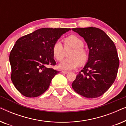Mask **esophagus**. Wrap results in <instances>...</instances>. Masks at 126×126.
<instances>
[{"instance_id":"obj_1","label":"esophagus","mask_w":126,"mask_h":126,"mask_svg":"<svg viewBox=\"0 0 126 126\" xmlns=\"http://www.w3.org/2000/svg\"><path fill=\"white\" fill-rule=\"evenodd\" d=\"M62 73H63V74H66L69 73V72L68 71H65V70H62Z\"/></svg>"}]
</instances>
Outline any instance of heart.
<instances>
[{"label":"heart","mask_w":126,"mask_h":126,"mask_svg":"<svg viewBox=\"0 0 126 126\" xmlns=\"http://www.w3.org/2000/svg\"><path fill=\"white\" fill-rule=\"evenodd\" d=\"M84 41L76 35H70L64 39V48L60 41L53 44L51 52L53 57L57 61H61L65 57L66 52L71 50L68 53L69 58L63 60L58 67L63 70H72L79 65L84 64L88 58V54L84 49Z\"/></svg>","instance_id":"obj_1"}]
</instances>
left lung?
<instances>
[{
    "instance_id": "left-lung-1",
    "label": "left lung",
    "mask_w": 126,
    "mask_h": 126,
    "mask_svg": "<svg viewBox=\"0 0 126 126\" xmlns=\"http://www.w3.org/2000/svg\"><path fill=\"white\" fill-rule=\"evenodd\" d=\"M89 49L88 60L72 84L76 92L87 98L104 94L116 78L119 66L116 48L106 32L96 27L73 28Z\"/></svg>"
}]
</instances>
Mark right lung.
<instances>
[{"instance_id":"1","label":"right lung","mask_w":126,"mask_h":126,"mask_svg":"<svg viewBox=\"0 0 126 126\" xmlns=\"http://www.w3.org/2000/svg\"><path fill=\"white\" fill-rule=\"evenodd\" d=\"M70 29L42 28L20 37L10 54L11 79L16 89L27 97L40 96L49 88L59 71L47 68L55 65L51 48Z\"/></svg>"}]
</instances>
